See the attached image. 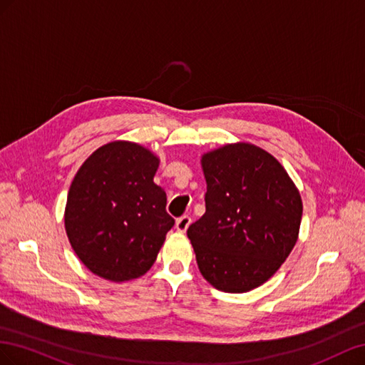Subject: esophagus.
Masks as SVG:
<instances>
[{"label": "esophagus", "mask_w": 365, "mask_h": 365, "mask_svg": "<svg viewBox=\"0 0 365 365\" xmlns=\"http://www.w3.org/2000/svg\"><path fill=\"white\" fill-rule=\"evenodd\" d=\"M190 225H191V217H188V215H183V217H180V218H177V222H175V229L179 232H186V229L190 227Z\"/></svg>", "instance_id": "34e87169"}]
</instances>
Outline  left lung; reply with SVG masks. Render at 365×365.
Returning <instances> with one entry per match:
<instances>
[{"label": "left lung", "instance_id": "1", "mask_svg": "<svg viewBox=\"0 0 365 365\" xmlns=\"http://www.w3.org/2000/svg\"><path fill=\"white\" fill-rule=\"evenodd\" d=\"M206 212L188 227L203 278L229 294L272 277L298 240L303 202L272 154L237 142L205 153Z\"/></svg>", "mask_w": 365, "mask_h": 365}]
</instances>
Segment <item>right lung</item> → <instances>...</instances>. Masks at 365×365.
I'll return each mask as SVG.
<instances>
[{
    "label": "right lung",
    "instance_id": "obj_1",
    "mask_svg": "<svg viewBox=\"0 0 365 365\" xmlns=\"http://www.w3.org/2000/svg\"><path fill=\"white\" fill-rule=\"evenodd\" d=\"M159 158L128 140L102 145L73 179L64 223L73 251L93 274L114 283L147 274L174 218L154 183Z\"/></svg>",
    "mask_w": 365,
    "mask_h": 365
}]
</instances>
